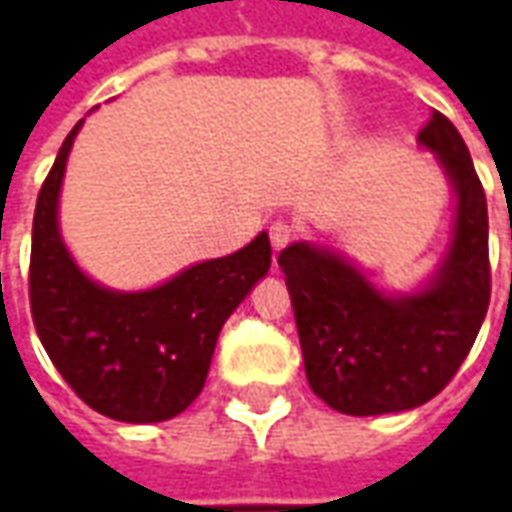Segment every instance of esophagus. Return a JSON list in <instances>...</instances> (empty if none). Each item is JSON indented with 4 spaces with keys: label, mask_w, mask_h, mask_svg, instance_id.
Segmentation results:
<instances>
[{
    "label": "esophagus",
    "mask_w": 512,
    "mask_h": 512,
    "mask_svg": "<svg viewBox=\"0 0 512 512\" xmlns=\"http://www.w3.org/2000/svg\"><path fill=\"white\" fill-rule=\"evenodd\" d=\"M268 235H271L274 252H282V249L293 241V227H290L288 222H274L271 224V230H268Z\"/></svg>",
    "instance_id": "obj_1"
}]
</instances>
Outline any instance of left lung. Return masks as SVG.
I'll return each instance as SVG.
<instances>
[{
  "mask_svg": "<svg viewBox=\"0 0 512 512\" xmlns=\"http://www.w3.org/2000/svg\"><path fill=\"white\" fill-rule=\"evenodd\" d=\"M419 145L455 191L450 244L422 288L384 293L340 252L307 241L279 252L307 381L351 417L408 411L439 395L488 312V205L472 156L441 112L419 131Z\"/></svg>",
  "mask_w": 512,
  "mask_h": 512,
  "instance_id": "1",
  "label": "left lung"
}]
</instances>
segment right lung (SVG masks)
<instances>
[{"label": "right lung", "mask_w": 512, "mask_h": 512, "mask_svg": "<svg viewBox=\"0 0 512 512\" xmlns=\"http://www.w3.org/2000/svg\"><path fill=\"white\" fill-rule=\"evenodd\" d=\"M84 120L65 136L35 205L29 304L46 354L76 395L120 422H164L200 395L224 321L271 268L268 233L150 290H109L76 266L57 208Z\"/></svg>", "instance_id": "add662e5"}]
</instances>
